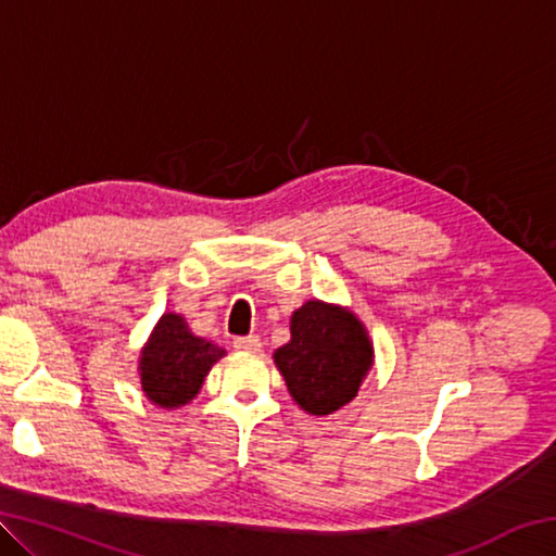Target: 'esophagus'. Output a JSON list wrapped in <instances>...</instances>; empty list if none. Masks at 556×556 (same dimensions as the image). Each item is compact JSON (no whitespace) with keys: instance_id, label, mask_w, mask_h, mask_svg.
I'll return each instance as SVG.
<instances>
[{"instance_id":"1","label":"esophagus","mask_w":556,"mask_h":556,"mask_svg":"<svg viewBox=\"0 0 556 556\" xmlns=\"http://www.w3.org/2000/svg\"><path fill=\"white\" fill-rule=\"evenodd\" d=\"M232 348L242 353H260L262 341H260V336H240L232 341Z\"/></svg>"}]
</instances>
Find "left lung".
I'll use <instances>...</instances> for the list:
<instances>
[{"label":"left lung","mask_w":556,"mask_h":556,"mask_svg":"<svg viewBox=\"0 0 556 556\" xmlns=\"http://www.w3.org/2000/svg\"><path fill=\"white\" fill-rule=\"evenodd\" d=\"M291 338L275 351L287 390L306 414L326 417L355 400L375 363V348L348 306L306 301L291 314Z\"/></svg>","instance_id":"obj_1"}]
</instances>
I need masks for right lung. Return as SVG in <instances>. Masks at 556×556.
Segmentation results:
<instances>
[{"label":"right lung","instance_id":"obj_1","mask_svg":"<svg viewBox=\"0 0 556 556\" xmlns=\"http://www.w3.org/2000/svg\"><path fill=\"white\" fill-rule=\"evenodd\" d=\"M225 348L188 328L181 314L166 312L139 351V382L147 400L162 409L186 407L201 392Z\"/></svg>","mask_w":556,"mask_h":556}]
</instances>
